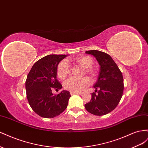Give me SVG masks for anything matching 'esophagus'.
Listing matches in <instances>:
<instances>
[{"label":"esophagus","instance_id":"1","mask_svg":"<svg viewBox=\"0 0 148 148\" xmlns=\"http://www.w3.org/2000/svg\"><path fill=\"white\" fill-rule=\"evenodd\" d=\"M70 95H82V93H79V92H73V91H71L70 92Z\"/></svg>","mask_w":148,"mask_h":148}]
</instances>
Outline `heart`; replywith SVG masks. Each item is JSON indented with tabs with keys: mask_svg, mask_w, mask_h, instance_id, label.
<instances>
[{
	"mask_svg": "<svg viewBox=\"0 0 148 148\" xmlns=\"http://www.w3.org/2000/svg\"><path fill=\"white\" fill-rule=\"evenodd\" d=\"M75 61L83 68L85 69V71L91 77H95L96 71L92 68V60L88 56H83L76 58ZM70 65L67 60L61 61L58 65L57 73L60 78L64 79L70 73ZM90 84V79L88 77H83L82 78H70L68 79L64 83V87L67 90L76 92H81L85 88Z\"/></svg>",
	"mask_w": 148,
	"mask_h": 148,
	"instance_id": "b5f03b06",
	"label": "heart"
}]
</instances>
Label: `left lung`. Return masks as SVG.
Instances as JSON below:
<instances>
[{
  "label": "left lung",
  "mask_w": 148,
  "mask_h": 148,
  "mask_svg": "<svg viewBox=\"0 0 148 148\" xmlns=\"http://www.w3.org/2000/svg\"><path fill=\"white\" fill-rule=\"evenodd\" d=\"M85 53L96 58L100 65V70L97 82L94 85L95 92L92 93L90 102L84 107L93 115H104L114 110L122 97L124 88L123 75L112 58L107 53L96 50L88 51Z\"/></svg>",
  "instance_id": "left-lung-1"
}]
</instances>
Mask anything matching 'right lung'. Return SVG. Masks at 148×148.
I'll return each instance as SVG.
<instances>
[{"mask_svg":"<svg viewBox=\"0 0 148 148\" xmlns=\"http://www.w3.org/2000/svg\"><path fill=\"white\" fill-rule=\"evenodd\" d=\"M66 55H48L33 65L26 78L25 86L29 104L34 112L44 118H53L66 109L71 97L68 91L53 95L52 89H60L57 79L59 62Z\"/></svg>","mask_w":148,"mask_h":148,"instance_id":"1","label":"right lung"}]
</instances>
